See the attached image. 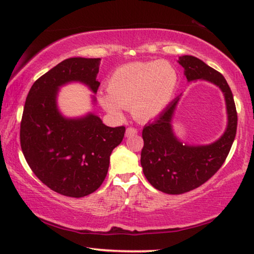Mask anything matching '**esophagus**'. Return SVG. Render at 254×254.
Listing matches in <instances>:
<instances>
[{
    "instance_id": "obj_1",
    "label": "esophagus",
    "mask_w": 254,
    "mask_h": 254,
    "mask_svg": "<svg viewBox=\"0 0 254 254\" xmlns=\"http://www.w3.org/2000/svg\"><path fill=\"white\" fill-rule=\"evenodd\" d=\"M137 133V130L134 127H127V131H126V136H131V135H134Z\"/></svg>"
}]
</instances>
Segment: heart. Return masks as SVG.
<instances>
[{"label":"heart","instance_id":"obj_1","mask_svg":"<svg viewBox=\"0 0 254 254\" xmlns=\"http://www.w3.org/2000/svg\"><path fill=\"white\" fill-rule=\"evenodd\" d=\"M178 86L175 67L167 60L130 63L112 72L107 93H98L101 106L112 117L122 118V109H131L139 121L157 118L173 100Z\"/></svg>","mask_w":254,"mask_h":254}]
</instances>
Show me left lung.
<instances>
[{
  "label": "left lung",
  "mask_w": 254,
  "mask_h": 254,
  "mask_svg": "<svg viewBox=\"0 0 254 254\" xmlns=\"http://www.w3.org/2000/svg\"><path fill=\"white\" fill-rule=\"evenodd\" d=\"M178 63L187 81L206 80L216 85L224 95L227 124L220 139L209 144H187L176 136L173 119L180 96L163 110L157 120L143 127L141 151L143 174L162 192L179 195L207 182L221 168L235 139L238 114L233 94L222 74L194 56H182Z\"/></svg>",
  "instance_id": "obj_1"
}]
</instances>
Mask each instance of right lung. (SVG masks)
<instances>
[{
	"label": "right lung",
	"instance_id": "add662e5",
	"mask_svg": "<svg viewBox=\"0 0 254 254\" xmlns=\"http://www.w3.org/2000/svg\"><path fill=\"white\" fill-rule=\"evenodd\" d=\"M100 63V58H68L42 75L30 88L21 121V149L33 174L54 191L75 198L103 184L111 153L126 132L124 127L105 126L94 113L66 118L58 109L64 85L77 81L96 94Z\"/></svg>",
	"mask_w": 254,
	"mask_h": 254
}]
</instances>
